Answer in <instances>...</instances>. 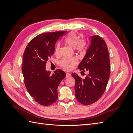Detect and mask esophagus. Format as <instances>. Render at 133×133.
<instances>
[{
	"instance_id": "34e87169",
	"label": "esophagus",
	"mask_w": 133,
	"mask_h": 133,
	"mask_svg": "<svg viewBox=\"0 0 133 133\" xmlns=\"http://www.w3.org/2000/svg\"><path fill=\"white\" fill-rule=\"evenodd\" d=\"M70 75H71L70 73H68V72H66V78L69 77V76H70Z\"/></svg>"
}]
</instances>
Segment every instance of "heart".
<instances>
[{"label": "heart", "instance_id": "1", "mask_svg": "<svg viewBox=\"0 0 133 133\" xmlns=\"http://www.w3.org/2000/svg\"><path fill=\"white\" fill-rule=\"evenodd\" d=\"M65 42L71 48H75L79 52H83L85 50V43L83 40L80 41L78 36L75 33H71L68 35L65 38ZM60 51V45L58 44L55 48L54 53L55 55H58ZM78 63V60L76 58H64L60 62V65L63 69L69 70Z\"/></svg>", "mask_w": 133, "mask_h": 133}]
</instances>
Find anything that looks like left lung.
<instances>
[{
	"mask_svg": "<svg viewBox=\"0 0 133 133\" xmlns=\"http://www.w3.org/2000/svg\"><path fill=\"white\" fill-rule=\"evenodd\" d=\"M107 44L99 35L92 36L90 45L78 68L89 74L83 79L76 73L71 76L75 80V97L85 105L98 100L105 90L110 76V64Z\"/></svg>",
	"mask_w": 133,
	"mask_h": 133,
	"instance_id": "obj_1",
	"label": "left lung"
}]
</instances>
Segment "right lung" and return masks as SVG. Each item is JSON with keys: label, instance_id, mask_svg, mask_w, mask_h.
Wrapping results in <instances>:
<instances>
[{"label": "right lung", "instance_id": "1", "mask_svg": "<svg viewBox=\"0 0 133 133\" xmlns=\"http://www.w3.org/2000/svg\"><path fill=\"white\" fill-rule=\"evenodd\" d=\"M66 32L39 34L28 43L24 53L22 70L25 87L35 101L43 106L56 102L58 87L66 76L60 69L51 74L50 71L46 70L45 65L54 53L56 42Z\"/></svg>", "mask_w": 133, "mask_h": 133}]
</instances>
